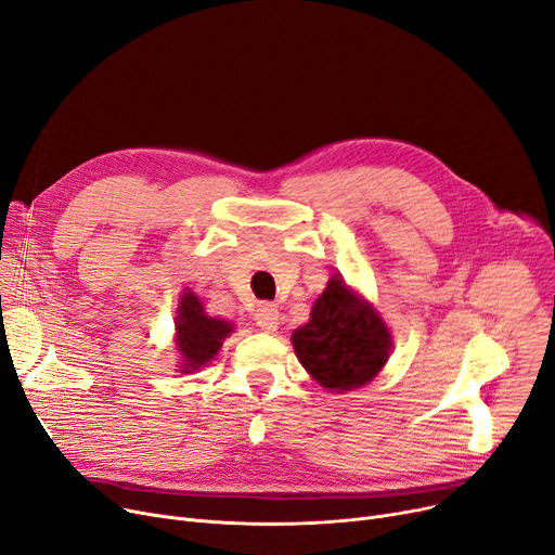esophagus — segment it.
I'll return each instance as SVG.
<instances>
[{
    "label": "esophagus",
    "instance_id": "34e87169",
    "mask_svg": "<svg viewBox=\"0 0 555 555\" xmlns=\"http://www.w3.org/2000/svg\"><path fill=\"white\" fill-rule=\"evenodd\" d=\"M254 322L256 326H260L262 331H276L279 326V310L272 304H260L254 312Z\"/></svg>",
    "mask_w": 555,
    "mask_h": 555
}]
</instances>
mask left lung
Masks as SVG:
<instances>
[{"mask_svg": "<svg viewBox=\"0 0 555 555\" xmlns=\"http://www.w3.org/2000/svg\"><path fill=\"white\" fill-rule=\"evenodd\" d=\"M299 363L331 392L367 385L388 363L392 335L370 301L340 276H331L310 310L308 324L293 333Z\"/></svg>", "mask_w": 555, "mask_h": 555, "instance_id": "1", "label": "left lung"}]
</instances>
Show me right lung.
<instances>
[{"label":"right lung","mask_w":555,"mask_h":555,"mask_svg":"<svg viewBox=\"0 0 555 555\" xmlns=\"http://www.w3.org/2000/svg\"><path fill=\"white\" fill-rule=\"evenodd\" d=\"M175 326L177 349L183 360L179 370L183 374L208 365L218 356L224 337H229L233 331V324L218 318H208L199 297L192 291H185L179 299Z\"/></svg>","instance_id":"add662e5"}]
</instances>
